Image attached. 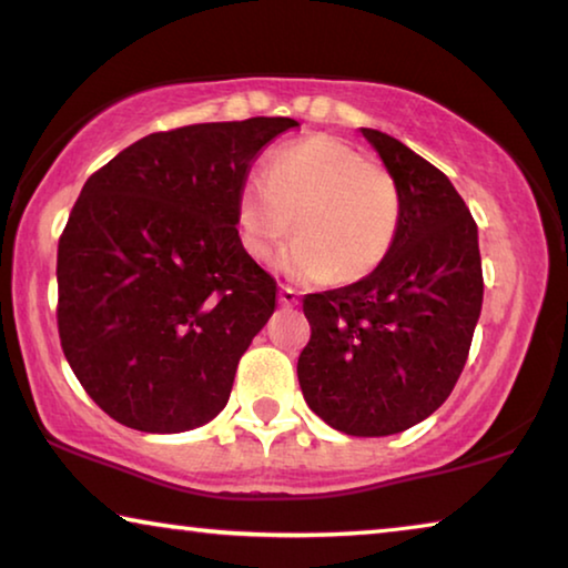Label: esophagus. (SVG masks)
Returning a JSON list of instances; mask_svg holds the SVG:
<instances>
[{"label": "esophagus", "instance_id": "1", "mask_svg": "<svg viewBox=\"0 0 568 568\" xmlns=\"http://www.w3.org/2000/svg\"><path fill=\"white\" fill-rule=\"evenodd\" d=\"M281 303L285 308L298 306V291H295V287H291V285H283L281 287Z\"/></svg>", "mask_w": 568, "mask_h": 568}]
</instances>
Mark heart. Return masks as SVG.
I'll use <instances>...</instances> for the list:
<instances>
[{
	"mask_svg": "<svg viewBox=\"0 0 568 568\" xmlns=\"http://www.w3.org/2000/svg\"><path fill=\"white\" fill-rule=\"evenodd\" d=\"M400 189L393 173L334 138H308L277 150L265 178L236 193V234L252 260L267 262L301 234L281 267L298 281L338 275L354 281L377 270L400 232Z\"/></svg>",
	"mask_w": 568,
	"mask_h": 568,
	"instance_id": "obj_1",
	"label": "heart"
}]
</instances>
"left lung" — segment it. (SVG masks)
Instances as JSON below:
<instances>
[{
	"instance_id": "obj_1",
	"label": "left lung",
	"mask_w": 568,
	"mask_h": 568,
	"mask_svg": "<svg viewBox=\"0 0 568 568\" xmlns=\"http://www.w3.org/2000/svg\"><path fill=\"white\" fill-rule=\"evenodd\" d=\"M362 134L400 189V232L362 281L311 293L298 357L308 408L346 436H390L452 395L481 311L477 224L452 181L400 140Z\"/></svg>"
}]
</instances>
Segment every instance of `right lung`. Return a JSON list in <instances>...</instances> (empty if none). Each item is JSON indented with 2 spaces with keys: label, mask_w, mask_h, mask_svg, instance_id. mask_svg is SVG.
<instances>
[{
  "label": "right lung",
  "mask_w": 568,
  "mask_h": 568,
  "mask_svg": "<svg viewBox=\"0 0 568 568\" xmlns=\"http://www.w3.org/2000/svg\"><path fill=\"white\" fill-rule=\"evenodd\" d=\"M287 116L152 132L83 183L58 240L63 354L109 418L148 434L209 423L275 311L236 234V193Z\"/></svg>",
  "instance_id": "right-lung-1"
}]
</instances>
